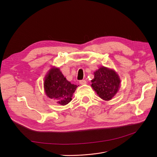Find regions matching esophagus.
Instances as JSON below:
<instances>
[{
    "label": "esophagus",
    "instance_id": "obj_1",
    "mask_svg": "<svg viewBox=\"0 0 157 157\" xmlns=\"http://www.w3.org/2000/svg\"><path fill=\"white\" fill-rule=\"evenodd\" d=\"M86 83V81L85 80V79L79 81V84L80 85H85Z\"/></svg>",
    "mask_w": 157,
    "mask_h": 157
}]
</instances>
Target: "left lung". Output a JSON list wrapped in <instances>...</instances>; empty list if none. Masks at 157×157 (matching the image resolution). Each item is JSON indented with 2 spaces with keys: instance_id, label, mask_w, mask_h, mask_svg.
<instances>
[{
  "instance_id": "left-lung-1",
  "label": "left lung",
  "mask_w": 157,
  "mask_h": 157,
  "mask_svg": "<svg viewBox=\"0 0 157 157\" xmlns=\"http://www.w3.org/2000/svg\"><path fill=\"white\" fill-rule=\"evenodd\" d=\"M92 87L101 98L109 101L118 92L120 79L113 70L101 67L94 73Z\"/></svg>"
}]
</instances>
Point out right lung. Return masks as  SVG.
<instances>
[{
	"instance_id": "1",
	"label": "right lung",
	"mask_w": 157,
	"mask_h": 157,
	"mask_svg": "<svg viewBox=\"0 0 157 157\" xmlns=\"http://www.w3.org/2000/svg\"><path fill=\"white\" fill-rule=\"evenodd\" d=\"M45 92L50 98H54L62 105L72 100V96L77 88L63 76L59 69L53 68L49 71L44 83Z\"/></svg>"
}]
</instances>
